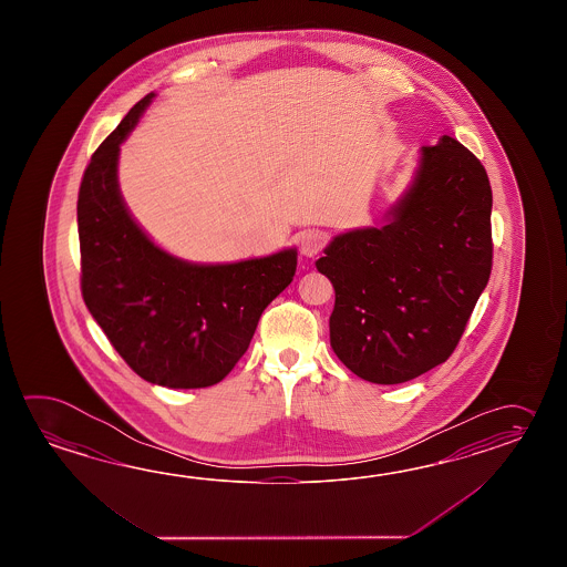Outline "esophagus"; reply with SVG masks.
Here are the masks:
<instances>
[{"mask_svg": "<svg viewBox=\"0 0 567 567\" xmlns=\"http://www.w3.org/2000/svg\"><path fill=\"white\" fill-rule=\"evenodd\" d=\"M326 235L322 230L308 229L300 233V251L306 257H313L324 249Z\"/></svg>", "mask_w": 567, "mask_h": 567, "instance_id": "esophagus-1", "label": "esophagus"}]
</instances>
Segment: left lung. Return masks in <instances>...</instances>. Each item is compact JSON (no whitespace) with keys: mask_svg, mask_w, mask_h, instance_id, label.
I'll list each match as a JSON object with an SVG mask.
<instances>
[{"mask_svg":"<svg viewBox=\"0 0 567 567\" xmlns=\"http://www.w3.org/2000/svg\"><path fill=\"white\" fill-rule=\"evenodd\" d=\"M491 210L481 159L444 135L423 145L389 225L326 247L316 267L337 291L330 344L352 373L398 385L450 359L491 278Z\"/></svg>","mask_w":567,"mask_h":567,"instance_id":"left-lung-1","label":"left lung"}]
</instances>
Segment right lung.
I'll return each instance as SVG.
<instances>
[{"instance_id":"add662e5","label":"right lung","mask_w":567,"mask_h":567,"mask_svg":"<svg viewBox=\"0 0 567 567\" xmlns=\"http://www.w3.org/2000/svg\"><path fill=\"white\" fill-rule=\"evenodd\" d=\"M152 96L130 109L83 174L81 291L113 349L142 379L200 389L223 381L249 349L261 313L291 284L298 254L194 266L145 237L121 200L117 156Z\"/></svg>"}]
</instances>
